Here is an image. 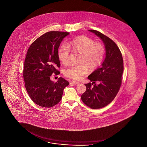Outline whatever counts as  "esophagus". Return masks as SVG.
Instances as JSON below:
<instances>
[{"mask_svg": "<svg viewBox=\"0 0 147 147\" xmlns=\"http://www.w3.org/2000/svg\"><path fill=\"white\" fill-rule=\"evenodd\" d=\"M71 83L74 84V85H78L80 84V82H76V81H74V80H73L71 82Z\"/></svg>", "mask_w": 147, "mask_h": 147, "instance_id": "34e87169", "label": "esophagus"}]
</instances>
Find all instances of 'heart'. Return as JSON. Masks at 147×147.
I'll list each match as a JSON object with an SVG mask.
<instances>
[{
	"label": "heart",
	"instance_id": "b5f03b06",
	"mask_svg": "<svg viewBox=\"0 0 147 147\" xmlns=\"http://www.w3.org/2000/svg\"><path fill=\"white\" fill-rule=\"evenodd\" d=\"M71 50L80 53L77 65H71L65 68L64 74L72 79H80L88 72V68L94 69L102 63L105 56V50L103 45L85 36H78L67 44L59 47L57 56L59 60L63 64L69 62Z\"/></svg>",
	"mask_w": 147,
	"mask_h": 147
}]
</instances>
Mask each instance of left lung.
I'll return each mask as SVG.
<instances>
[{"label": "left lung", "instance_id": "obj_1", "mask_svg": "<svg viewBox=\"0 0 147 147\" xmlns=\"http://www.w3.org/2000/svg\"><path fill=\"white\" fill-rule=\"evenodd\" d=\"M88 30L103 41L106 49V57L101 67L88 77L92 82L85 84L86 90L82 95L81 98L90 108L99 109L109 104L117 94L122 81L123 59L117 45L112 39L98 31ZM96 81L100 84L94 85Z\"/></svg>", "mask_w": 147, "mask_h": 147}]
</instances>
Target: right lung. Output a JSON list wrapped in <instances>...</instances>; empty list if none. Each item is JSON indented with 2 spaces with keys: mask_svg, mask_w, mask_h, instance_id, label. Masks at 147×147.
<instances>
[{
  "mask_svg": "<svg viewBox=\"0 0 147 147\" xmlns=\"http://www.w3.org/2000/svg\"><path fill=\"white\" fill-rule=\"evenodd\" d=\"M68 32H49L36 39L30 46L26 56L23 71L25 88L30 98L38 106L50 108L62 99L64 88L69 82L59 78L54 82L53 73L58 75L60 67L57 50Z\"/></svg>",
  "mask_w": 147,
  "mask_h": 147,
  "instance_id": "right-lung-1",
  "label": "right lung"
}]
</instances>
